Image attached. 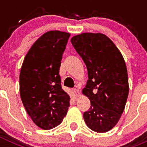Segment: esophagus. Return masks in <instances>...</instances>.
I'll return each instance as SVG.
<instances>
[{"instance_id": "obj_1", "label": "esophagus", "mask_w": 147, "mask_h": 147, "mask_svg": "<svg viewBox=\"0 0 147 147\" xmlns=\"http://www.w3.org/2000/svg\"><path fill=\"white\" fill-rule=\"evenodd\" d=\"M73 92L74 93L75 96H76V97L79 96V95H80V90H79V89H77V88H74V89H73Z\"/></svg>"}]
</instances>
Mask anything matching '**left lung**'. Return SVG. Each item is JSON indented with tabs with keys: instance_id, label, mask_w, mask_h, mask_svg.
<instances>
[{
	"instance_id": "8db88e82",
	"label": "left lung",
	"mask_w": 147,
	"mask_h": 147,
	"mask_svg": "<svg viewBox=\"0 0 147 147\" xmlns=\"http://www.w3.org/2000/svg\"><path fill=\"white\" fill-rule=\"evenodd\" d=\"M73 46L88 69V80L82 93L90 107L84 113L87 126L96 132L113 128L125 107L129 84L125 62L115 44L101 33H83L73 37Z\"/></svg>"
}]
</instances>
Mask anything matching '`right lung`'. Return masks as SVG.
<instances>
[{
  "instance_id": "add662e5",
  "label": "right lung",
  "mask_w": 147,
  "mask_h": 147,
  "mask_svg": "<svg viewBox=\"0 0 147 147\" xmlns=\"http://www.w3.org/2000/svg\"><path fill=\"white\" fill-rule=\"evenodd\" d=\"M70 34L50 31L42 34L27 53L20 74L23 106L37 127L45 130L62 123L70 96L61 85L59 67Z\"/></svg>"
}]
</instances>
